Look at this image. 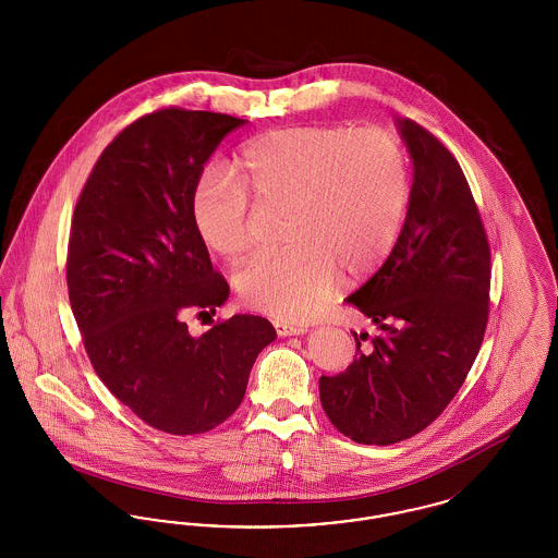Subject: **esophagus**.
<instances>
[{
    "instance_id": "obj_1",
    "label": "esophagus",
    "mask_w": 558,
    "mask_h": 558,
    "mask_svg": "<svg viewBox=\"0 0 558 558\" xmlns=\"http://www.w3.org/2000/svg\"><path fill=\"white\" fill-rule=\"evenodd\" d=\"M274 328H276L278 337H294V335H303V332H307V326L289 324V322H282V319H276V322H274Z\"/></svg>"
}]
</instances>
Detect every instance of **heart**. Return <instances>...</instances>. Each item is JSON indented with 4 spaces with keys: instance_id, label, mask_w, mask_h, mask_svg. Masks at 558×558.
<instances>
[{
    "instance_id": "1",
    "label": "heart",
    "mask_w": 558,
    "mask_h": 558,
    "mask_svg": "<svg viewBox=\"0 0 558 558\" xmlns=\"http://www.w3.org/2000/svg\"><path fill=\"white\" fill-rule=\"evenodd\" d=\"M234 177L205 171L192 190L201 240L228 262L253 246V209L282 211L278 253L255 257L236 276L246 305L274 318H316L339 274L357 280L398 244L410 201L405 150L393 133L305 125L257 135L234 160Z\"/></svg>"
}]
</instances>
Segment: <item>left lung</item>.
Instances as JSON below:
<instances>
[{"label":"left lung","mask_w":558,"mask_h":558,"mask_svg":"<svg viewBox=\"0 0 558 558\" xmlns=\"http://www.w3.org/2000/svg\"><path fill=\"white\" fill-rule=\"evenodd\" d=\"M414 184L398 244L347 296L378 335H355L345 372L319 378V401L345 437L391 446L450 403L471 371L489 316L492 251L469 182L450 150L412 119L398 121Z\"/></svg>","instance_id":"1"}]
</instances>
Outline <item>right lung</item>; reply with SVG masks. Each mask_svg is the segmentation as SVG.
<instances>
[{
    "label": "right lung",
    "mask_w": 558,
    "mask_h": 558,
    "mask_svg": "<svg viewBox=\"0 0 558 558\" xmlns=\"http://www.w3.org/2000/svg\"><path fill=\"white\" fill-rule=\"evenodd\" d=\"M244 123L178 107L140 117L96 160L73 213L66 284L87 357L114 398L171 435L228 421L276 339L262 316L219 319L203 337L184 319L230 294L194 228L192 190Z\"/></svg>",
    "instance_id": "add662e5"
}]
</instances>
